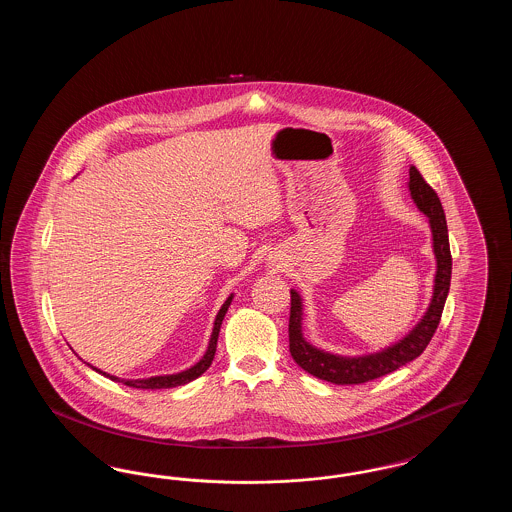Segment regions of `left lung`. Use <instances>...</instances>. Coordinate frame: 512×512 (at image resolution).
<instances>
[{
  "label": "left lung",
  "instance_id": "obj_1",
  "mask_svg": "<svg viewBox=\"0 0 512 512\" xmlns=\"http://www.w3.org/2000/svg\"><path fill=\"white\" fill-rule=\"evenodd\" d=\"M409 192L420 213H424L432 230V249L436 257V276H434V292L428 303L426 313L414 324L413 330L388 347L366 353V355H338L315 347L303 336V299L297 290L292 293V309H290V353L293 361L305 372L317 376L320 380L353 386L365 384L374 378L386 376L399 366L414 361L432 340L439 318L443 313V305L451 284V249L447 220L441 207L438 194L426 184L422 174L414 167L409 169Z\"/></svg>",
  "mask_w": 512,
  "mask_h": 512
}]
</instances>
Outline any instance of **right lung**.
<instances>
[{"mask_svg":"<svg viewBox=\"0 0 512 512\" xmlns=\"http://www.w3.org/2000/svg\"><path fill=\"white\" fill-rule=\"evenodd\" d=\"M232 299H234V293H230V295H228V299L222 303V307H220V311L217 313V317H215L213 332H211V338H209V345H207L205 355H203V357H201L194 366H190V368H186V370H182V372H176V374H163V376H151V378H138V380H126V378H119V376H111V374H107V372L99 370L96 366H90H92L96 372H99V374H103V376L111 378L113 382H121V384L130 386V388H140V390H163V388L184 386V384L192 382L195 378H199V376H201V374L211 366V363H213V359H215V351H217V340H219L220 324H222V320H224V315H226V311H228V307H230Z\"/></svg>","mask_w":512,"mask_h":512,"instance_id":"obj_1","label":"right lung"}]
</instances>
